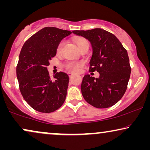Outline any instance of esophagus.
Here are the masks:
<instances>
[{"mask_svg":"<svg viewBox=\"0 0 150 150\" xmlns=\"http://www.w3.org/2000/svg\"><path fill=\"white\" fill-rule=\"evenodd\" d=\"M67 74H68V76H69V77H71V76H72V75H73V74H72V73H71V72H68V73H67Z\"/></svg>","mask_w":150,"mask_h":150,"instance_id":"esophagus-1","label":"esophagus"}]
</instances>
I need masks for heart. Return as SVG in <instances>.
<instances>
[{
  "label": "heart",
  "instance_id": "heart-1",
  "mask_svg": "<svg viewBox=\"0 0 150 150\" xmlns=\"http://www.w3.org/2000/svg\"><path fill=\"white\" fill-rule=\"evenodd\" d=\"M76 44L79 47V49L81 48V47L83 46L85 43L88 42L86 39L83 38H77L75 41ZM64 42H61L58 44L57 47L56 52L57 54H60L61 52V49L63 46ZM83 66V63L82 61H67L64 64V68L66 69L67 71H69V72H79L82 67Z\"/></svg>",
  "mask_w": 150,
  "mask_h": 150
}]
</instances>
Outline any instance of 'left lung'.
Wrapping results in <instances>:
<instances>
[{
	"label": "left lung",
	"mask_w": 150,
	"mask_h": 150,
	"mask_svg": "<svg viewBox=\"0 0 150 150\" xmlns=\"http://www.w3.org/2000/svg\"><path fill=\"white\" fill-rule=\"evenodd\" d=\"M91 43L93 55L89 72L97 71L100 77H83L81 92L85 101L98 108L113 106L124 95L130 79L131 67L127 50L111 33L102 28L74 30Z\"/></svg>",
	"instance_id": "8db88e82"
}]
</instances>
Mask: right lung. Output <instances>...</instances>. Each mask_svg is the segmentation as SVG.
I'll return each mask as SVG.
<instances>
[{"mask_svg": "<svg viewBox=\"0 0 150 150\" xmlns=\"http://www.w3.org/2000/svg\"><path fill=\"white\" fill-rule=\"evenodd\" d=\"M71 31L45 27L24 43L16 66V75L22 97L37 111L50 113L64 103L69 77L62 71L51 78L47 69L56 55L58 44Z\"/></svg>", "mask_w": 150, "mask_h": 150, "instance_id": "right-lung-1", "label": "right lung"}]
</instances>
